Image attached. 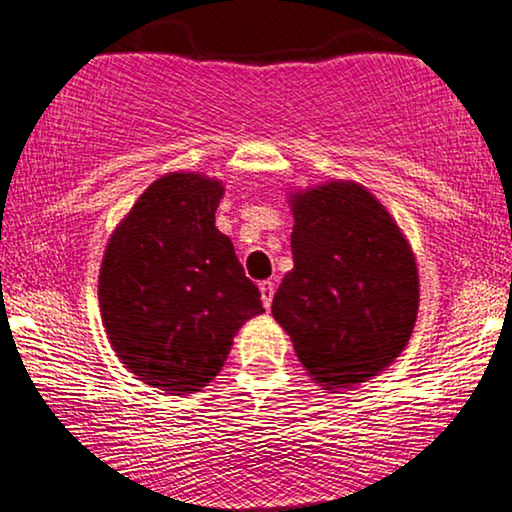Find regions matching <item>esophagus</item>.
<instances>
[{
  "label": "esophagus",
  "instance_id": "34e87169",
  "mask_svg": "<svg viewBox=\"0 0 512 512\" xmlns=\"http://www.w3.org/2000/svg\"><path fill=\"white\" fill-rule=\"evenodd\" d=\"M260 292H262V302H264V306H271V302H274V292H276V285L271 283V281H264V283H260Z\"/></svg>",
  "mask_w": 512,
  "mask_h": 512
}]
</instances>
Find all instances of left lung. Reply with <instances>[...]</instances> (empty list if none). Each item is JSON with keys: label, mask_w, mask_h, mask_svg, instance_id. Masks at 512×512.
<instances>
[{"label": "left lung", "mask_w": 512, "mask_h": 512, "mask_svg": "<svg viewBox=\"0 0 512 512\" xmlns=\"http://www.w3.org/2000/svg\"><path fill=\"white\" fill-rule=\"evenodd\" d=\"M285 274L271 313L299 363L325 388H349L393 363L419 309L417 262L386 208L356 182H327L292 199Z\"/></svg>", "instance_id": "obj_1"}]
</instances>
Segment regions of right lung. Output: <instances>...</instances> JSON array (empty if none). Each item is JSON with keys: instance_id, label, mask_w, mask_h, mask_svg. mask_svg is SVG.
Masks as SVG:
<instances>
[{"instance_id": "add662e5", "label": "right lung", "mask_w": 512, "mask_h": 512, "mask_svg": "<svg viewBox=\"0 0 512 512\" xmlns=\"http://www.w3.org/2000/svg\"><path fill=\"white\" fill-rule=\"evenodd\" d=\"M222 194L206 175H163L102 257L98 299L112 349L145 384L175 395L206 386L238 327L264 311L234 243L215 227Z\"/></svg>"}]
</instances>
